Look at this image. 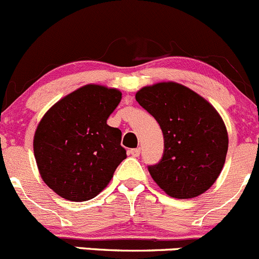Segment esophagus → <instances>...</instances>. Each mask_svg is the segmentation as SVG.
I'll return each mask as SVG.
<instances>
[{
	"mask_svg": "<svg viewBox=\"0 0 259 259\" xmlns=\"http://www.w3.org/2000/svg\"><path fill=\"white\" fill-rule=\"evenodd\" d=\"M141 153V148H133V149H130V154L133 157H138Z\"/></svg>",
	"mask_w": 259,
	"mask_h": 259,
	"instance_id": "34e87169",
	"label": "esophagus"
}]
</instances>
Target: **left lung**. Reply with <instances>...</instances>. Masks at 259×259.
I'll list each match as a JSON object with an SVG mask.
<instances>
[{"mask_svg":"<svg viewBox=\"0 0 259 259\" xmlns=\"http://www.w3.org/2000/svg\"><path fill=\"white\" fill-rule=\"evenodd\" d=\"M136 100L163 132V156L148 166L154 182L173 198L204 193L218 178L227 156L228 135L222 117L208 101L176 82L143 87Z\"/></svg>","mask_w":259,"mask_h":259,"instance_id":"1","label":"left lung"}]
</instances>
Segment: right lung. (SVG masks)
I'll return each mask as SVG.
<instances>
[{
    "label": "right lung",
    "instance_id": "1",
    "mask_svg": "<svg viewBox=\"0 0 259 259\" xmlns=\"http://www.w3.org/2000/svg\"><path fill=\"white\" fill-rule=\"evenodd\" d=\"M121 98L118 90L87 84L42 117L34 132V158L44 182L60 197L72 202L92 199L127 157L122 132L107 124Z\"/></svg>",
    "mask_w": 259,
    "mask_h": 259
}]
</instances>
